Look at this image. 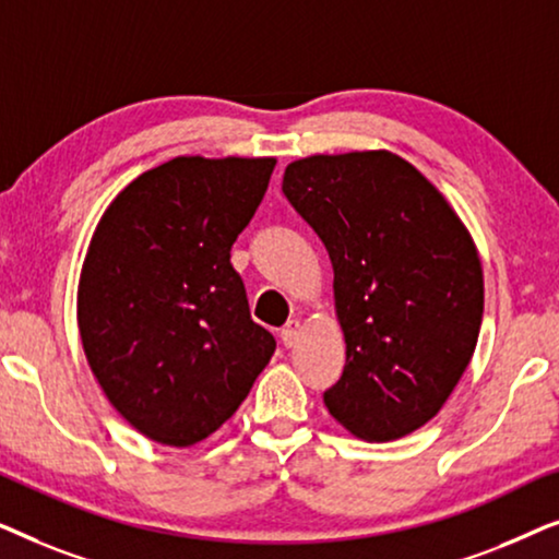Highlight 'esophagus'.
Instances as JSON below:
<instances>
[{
  "label": "esophagus",
  "instance_id": "esophagus-1",
  "mask_svg": "<svg viewBox=\"0 0 559 559\" xmlns=\"http://www.w3.org/2000/svg\"><path fill=\"white\" fill-rule=\"evenodd\" d=\"M280 338H282V343H285L287 348H293L295 343L300 341V323H297V320H289V323L282 328Z\"/></svg>",
  "mask_w": 559,
  "mask_h": 559
}]
</instances>
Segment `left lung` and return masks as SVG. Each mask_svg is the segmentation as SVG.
<instances>
[{"label":"left lung","instance_id":"left-lung-1","mask_svg":"<svg viewBox=\"0 0 559 559\" xmlns=\"http://www.w3.org/2000/svg\"><path fill=\"white\" fill-rule=\"evenodd\" d=\"M282 193L325 243L346 366L323 394L356 438L386 442L438 415L476 350L484 270L438 188L386 150L287 165Z\"/></svg>","mask_w":559,"mask_h":559}]
</instances>
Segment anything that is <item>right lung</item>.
Here are the masks:
<instances>
[{
  "instance_id": "obj_1",
  "label": "right lung",
  "mask_w": 559,
  "mask_h": 559,
  "mask_svg": "<svg viewBox=\"0 0 559 559\" xmlns=\"http://www.w3.org/2000/svg\"><path fill=\"white\" fill-rule=\"evenodd\" d=\"M274 157H175L114 198L79 282L88 366L114 409L163 445L216 432L277 348L249 316L231 247Z\"/></svg>"
}]
</instances>
